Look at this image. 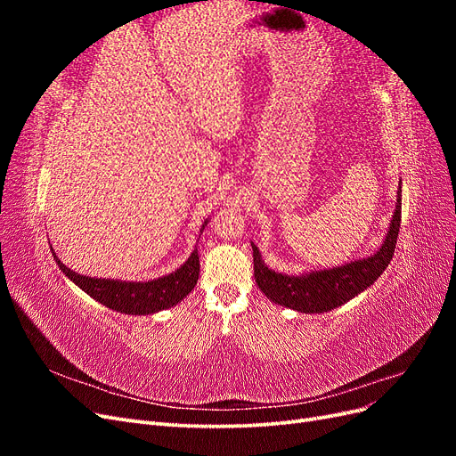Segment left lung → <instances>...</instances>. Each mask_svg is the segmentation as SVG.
Segmentation results:
<instances>
[{"instance_id":"8db88e82","label":"left lung","mask_w":456,"mask_h":456,"mask_svg":"<svg viewBox=\"0 0 456 456\" xmlns=\"http://www.w3.org/2000/svg\"><path fill=\"white\" fill-rule=\"evenodd\" d=\"M399 226H402V178H399L395 209L386 232L384 241L377 253L365 258L346 262L342 266L302 272L289 275L268 268L262 260L258 247H253L255 281L272 302L300 314H323L346 305L348 300L375 283L394 256Z\"/></svg>"}]
</instances>
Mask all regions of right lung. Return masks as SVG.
<instances>
[{
    "label": "right lung",
    "instance_id": "right-lung-1",
    "mask_svg": "<svg viewBox=\"0 0 456 456\" xmlns=\"http://www.w3.org/2000/svg\"><path fill=\"white\" fill-rule=\"evenodd\" d=\"M207 223L209 220H205L201 224L200 233H203ZM51 253L61 272L68 280L74 281L81 291H86L91 298L99 300L106 308L127 315H150L176 306L188 293H191V289L196 287L200 278L198 249L191 251V255L181 268L150 281H121L81 275L64 266L57 253L53 251V247Z\"/></svg>",
    "mask_w": 456,
    "mask_h": 456
}]
</instances>
